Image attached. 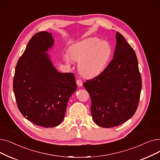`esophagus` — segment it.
Returning <instances> with one entry per match:
<instances>
[{"label": "esophagus", "mask_w": 160, "mask_h": 160, "mask_svg": "<svg viewBox=\"0 0 160 160\" xmlns=\"http://www.w3.org/2000/svg\"><path fill=\"white\" fill-rule=\"evenodd\" d=\"M76 84H77L78 86H82L83 82H82V81L81 80L78 79L77 80H76Z\"/></svg>", "instance_id": "esophagus-1"}]
</instances>
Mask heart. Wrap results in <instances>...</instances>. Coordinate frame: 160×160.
Listing matches in <instances>:
<instances>
[{"label":"heart","mask_w":160,"mask_h":160,"mask_svg":"<svg viewBox=\"0 0 160 160\" xmlns=\"http://www.w3.org/2000/svg\"><path fill=\"white\" fill-rule=\"evenodd\" d=\"M112 47L105 40L93 37L83 40L73 44L65 55L64 60L71 63V59L79 62L80 73L87 78H93L106 68L112 55Z\"/></svg>","instance_id":"heart-1"}]
</instances>
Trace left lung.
Instances as JSON below:
<instances>
[{
  "label": "left lung",
  "mask_w": 160,
  "mask_h": 160,
  "mask_svg": "<svg viewBox=\"0 0 160 160\" xmlns=\"http://www.w3.org/2000/svg\"><path fill=\"white\" fill-rule=\"evenodd\" d=\"M84 86L92 100L94 122L105 128L126 122L136 112L142 88L136 53L122 34L116 32L113 59L104 71L88 80Z\"/></svg>",
  "instance_id": "1"
}]
</instances>
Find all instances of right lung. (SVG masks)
Returning <instances> with one entry per match:
<instances>
[{
    "label": "right lung",
    "mask_w": 160,
    "mask_h": 160,
    "mask_svg": "<svg viewBox=\"0 0 160 160\" xmlns=\"http://www.w3.org/2000/svg\"><path fill=\"white\" fill-rule=\"evenodd\" d=\"M53 42L52 33L34 34L18 61L13 81L21 113L44 128H53L62 122L68 99L77 88L74 74L58 72L46 53Z\"/></svg>",
    "instance_id": "1"
}]
</instances>
